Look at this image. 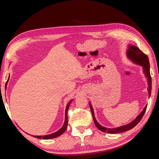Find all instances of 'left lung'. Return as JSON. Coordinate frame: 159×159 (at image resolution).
<instances>
[{
  "mask_svg": "<svg viewBox=\"0 0 159 159\" xmlns=\"http://www.w3.org/2000/svg\"><path fill=\"white\" fill-rule=\"evenodd\" d=\"M127 56L129 57V59H131L133 62L136 63L139 65H141L143 67V70H144V73H145L146 77L147 78L148 80V94L149 96H151V86H152V82H151V76L150 74V65H149V61H148V56L144 54V53L138 47L135 46H129V49L127 50ZM89 106L90 109L91 111V113H92L93 115V121L95 123V126L97 127L100 131H102L103 132H106L108 133H122L127 131L128 130H130L133 129V127H135L140 122L141 119L143 118L144 114H145L146 109H147V106L144 108L143 110V111L141 113V114L139 115V116L134 120L131 123H130L128 125H126L119 127L117 128H115V129H108V128H105L104 127H102L101 125H99L98 121H96V119L94 117V113H93V110L92 108V106L89 103Z\"/></svg>",
  "mask_w": 159,
  "mask_h": 159,
  "instance_id": "left-lung-1",
  "label": "left lung"
}]
</instances>
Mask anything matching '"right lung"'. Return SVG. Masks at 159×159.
<instances>
[{
  "label": "right lung",
  "instance_id": "obj_1",
  "mask_svg": "<svg viewBox=\"0 0 159 159\" xmlns=\"http://www.w3.org/2000/svg\"><path fill=\"white\" fill-rule=\"evenodd\" d=\"M8 79H9V77L8 78V80L7 81V83H6V85L7 84V82L8 81ZM70 102H71V101ZM70 103L68 104V105H67L66 107V118H65V122H64V124L63 127H62L59 131H57V132L53 133V134H48V135H44V136H33L34 137H37L38 139H53V138H56V137H59L60 135H61V134H63L65 131L67 129V126H68V110L69 109V107H70Z\"/></svg>",
  "mask_w": 159,
  "mask_h": 159
}]
</instances>
